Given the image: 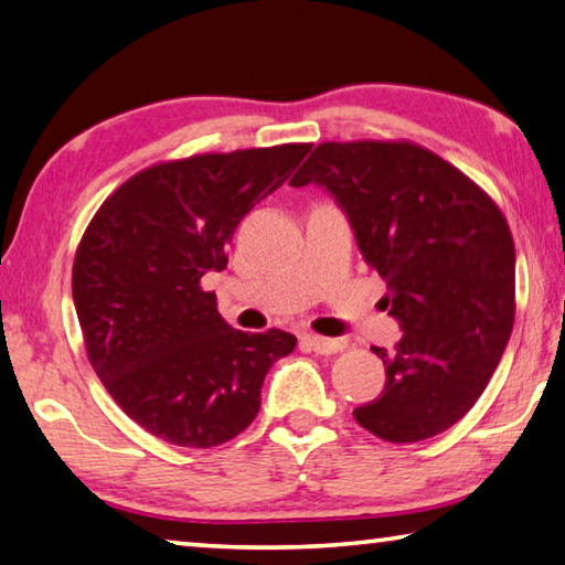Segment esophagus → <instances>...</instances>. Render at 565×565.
Segmentation results:
<instances>
[{
    "label": "esophagus",
    "mask_w": 565,
    "mask_h": 565,
    "mask_svg": "<svg viewBox=\"0 0 565 565\" xmlns=\"http://www.w3.org/2000/svg\"><path fill=\"white\" fill-rule=\"evenodd\" d=\"M303 344H309L317 354H337L344 349L342 339H327V337H317V334H303Z\"/></svg>",
    "instance_id": "obj_1"
}]
</instances>
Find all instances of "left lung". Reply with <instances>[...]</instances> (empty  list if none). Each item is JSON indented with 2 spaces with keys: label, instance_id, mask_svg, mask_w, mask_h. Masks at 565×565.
<instances>
[{
  "label": "left lung",
  "instance_id": "8db88e82",
  "mask_svg": "<svg viewBox=\"0 0 565 565\" xmlns=\"http://www.w3.org/2000/svg\"><path fill=\"white\" fill-rule=\"evenodd\" d=\"M294 188L337 201L364 262L387 281L395 352L374 347L387 382L354 409L387 443H419L468 415L515 319V246L488 193L412 142H321Z\"/></svg>",
  "mask_w": 565,
  "mask_h": 565
}]
</instances>
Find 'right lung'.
Returning <instances> with one entry per match:
<instances>
[{
  "label": "right lung",
  "mask_w": 565,
  "mask_h": 565,
  "mask_svg": "<svg viewBox=\"0 0 565 565\" xmlns=\"http://www.w3.org/2000/svg\"><path fill=\"white\" fill-rule=\"evenodd\" d=\"M309 150L291 142L160 163L125 181L89 221L73 266L89 364L125 415L160 440L213 447L244 433L268 370L297 347L289 331L228 327L201 279L226 268L241 218Z\"/></svg>",
  "instance_id": "obj_1"
}]
</instances>
